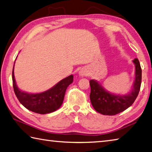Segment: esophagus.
Returning <instances> with one entry per match:
<instances>
[{
	"label": "esophagus",
	"mask_w": 152,
	"mask_h": 152,
	"mask_svg": "<svg viewBox=\"0 0 152 152\" xmlns=\"http://www.w3.org/2000/svg\"><path fill=\"white\" fill-rule=\"evenodd\" d=\"M79 75L81 76H84L86 75V71L84 70H81L79 72Z\"/></svg>",
	"instance_id": "34e87169"
}]
</instances>
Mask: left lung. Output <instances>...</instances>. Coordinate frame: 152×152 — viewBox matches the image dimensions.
I'll use <instances>...</instances> for the list:
<instances>
[{
	"instance_id": "left-lung-1",
	"label": "left lung",
	"mask_w": 152,
	"mask_h": 152,
	"mask_svg": "<svg viewBox=\"0 0 152 152\" xmlns=\"http://www.w3.org/2000/svg\"><path fill=\"white\" fill-rule=\"evenodd\" d=\"M135 64V80L130 92L125 95L109 92L95 80H91L90 98L94 108L103 115H114L131 106L138 95L142 82V69L137 58L133 60Z\"/></svg>"
}]
</instances>
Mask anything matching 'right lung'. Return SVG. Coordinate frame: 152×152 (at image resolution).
<instances>
[{
    "mask_svg": "<svg viewBox=\"0 0 152 152\" xmlns=\"http://www.w3.org/2000/svg\"><path fill=\"white\" fill-rule=\"evenodd\" d=\"M12 76L14 91L19 102L26 109L40 114H49L60 108L64 100L66 90L72 83L74 78L73 75H70L45 92L30 94L23 92L18 88L14 75V67Z\"/></svg>",
    "mask_w": 152,
    "mask_h": 152,
    "instance_id": "add662e5",
    "label": "right lung"
}]
</instances>
